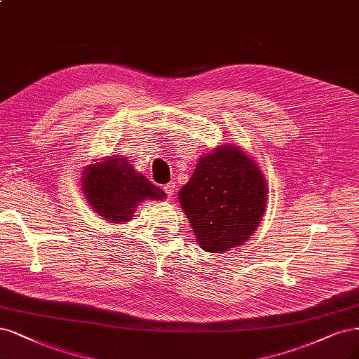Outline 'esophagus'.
<instances>
[{
	"label": "esophagus",
	"mask_w": 359,
	"mask_h": 359,
	"mask_svg": "<svg viewBox=\"0 0 359 359\" xmlns=\"http://www.w3.org/2000/svg\"><path fill=\"white\" fill-rule=\"evenodd\" d=\"M175 189H177V184H175L174 181H170V182H168V184L165 185V187H163V190H165V193H166V196H168V197H170L172 194H174Z\"/></svg>",
	"instance_id": "esophagus-1"
}]
</instances>
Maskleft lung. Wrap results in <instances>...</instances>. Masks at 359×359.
Here are the masks:
<instances>
[{
    "mask_svg": "<svg viewBox=\"0 0 359 359\" xmlns=\"http://www.w3.org/2000/svg\"><path fill=\"white\" fill-rule=\"evenodd\" d=\"M178 196L202 248L224 252L258 227L267 187L254 160L236 147H222L199 160Z\"/></svg>",
    "mask_w": 359,
    "mask_h": 359,
    "instance_id": "left-lung-1",
    "label": "left lung"
}]
</instances>
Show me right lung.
Returning <instances> with one entry per match:
<instances>
[{
	"label": "right lung",
	"instance_id": "1",
	"mask_svg": "<svg viewBox=\"0 0 359 359\" xmlns=\"http://www.w3.org/2000/svg\"><path fill=\"white\" fill-rule=\"evenodd\" d=\"M83 178L86 197L96 214L120 224L130 219L141 201H162L166 197L163 190L137 174L126 160L118 156L107 157L102 163L89 166Z\"/></svg>",
	"mask_w": 359,
	"mask_h": 359
}]
</instances>
